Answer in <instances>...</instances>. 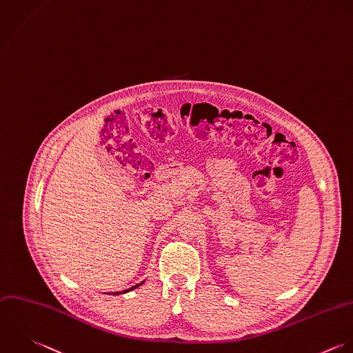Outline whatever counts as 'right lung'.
I'll return each instance as SVG.
<instances>
[{"instance_id":"add662e5","label":"right lung","mask_w":353,"mask_h":353,"mask_svg":"<svg viewBox=\"0 0 353 353\" xmlns=\"http://www.w3.org/2000/svg\"><path fill=\"white\" fill-rule=\"evenodd\" d=\"M143 282H145V281H142V282H141V283H137V285H135V286H131V288H130V289H125V290H123V292H114V293H112V294H115V296H117V294H123V293H128V292H131V290H134V289H137V288H139V286H141V285H143Z\"/></svg>"}]
</instances>
